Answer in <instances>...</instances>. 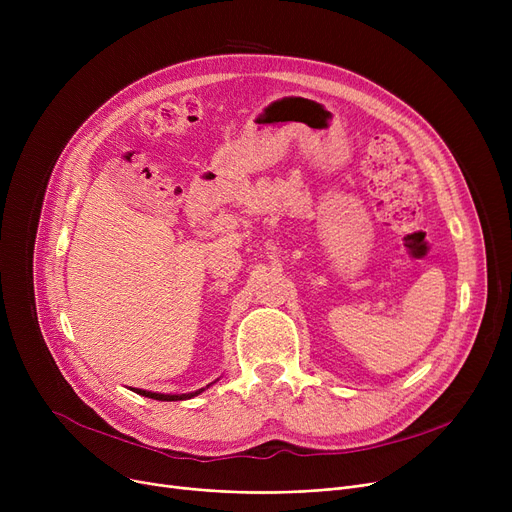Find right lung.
Returning <instances> with one entry per match:
<instances>
[{
  "mask_svg": "<svg viewBox=\"0 0 512 512\" xmlns=\"http://www.w3.org/2000/svg\"><path fill=\"white\" fill-rule=\"evenodd\" d=\"M137 394L141 396H147V398H153V400H186V398H193L197 394H201L205 388L197 390V392H191V394H159V392H149V390H141V388H132Z\"/></svg>",
  "mask_w": 512,
  "mask_h": 512,
  "instance_id": "right-lung-1",
  "label": "right lung"
}]
</instances>
